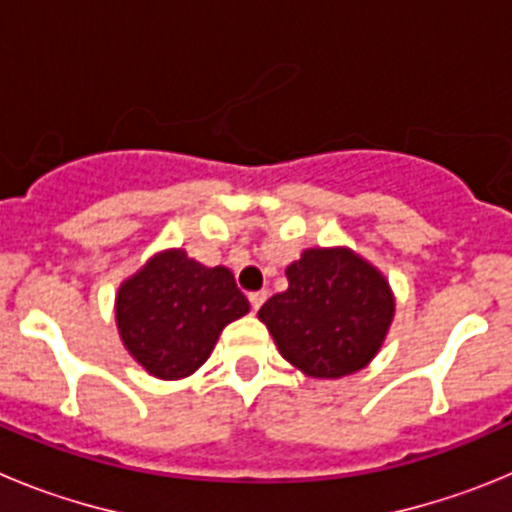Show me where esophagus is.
Instances as JSON below:
<instances>
[{
  "mask_svg": "<svg viewBox=\"0 0 512 512\" xmlns=\"http://www.w3.org/2000/svg\"><path fill=\"white\" fill-rule=\"evenodd\" d=\"M248 302H251L253 310H259V307L266 302V292H264V289H261V292H251V295H248Z\"/></svg>",
  "mask_w": 512,
  "mask_h": 512,
  "instance_id": "obj_1",
  "label": "esophagus"
}]
</instances>
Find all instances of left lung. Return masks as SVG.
I'll return each mask as SVG.
<instances>
[{
	"mask_svg": "<svg viewBox=\"0 0 512 512\" xmlns=\"http://www.w3.org/2000/svg\"><path fill=\"white\" fill-rule=\"evenodd\" d=\"M287 279L259 310L279 354L318 379L364 369L395 312L382 274L348 248H310L287 266Z\"/></svg>",
	"mask_w": 512,
	"mask_h": 512,
	"instance_id": "8db88e82",
	"label": "left lung"
}]
</instances>
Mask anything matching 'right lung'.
<instances>
[{"mask_svg": "<svg viewBox=\"0 0 512 512\" xmlns=\"http://www.w3.org/2000/svg\"><path fill=\"white\" fill-rule=\"evenodd\" d=\"M246 312V295L225 266L207 269L184 251L151 259L117 295L122 343L161 379L187 377L205 364L220 330Z\"/></svg>", "mask_w": 512, "mask_h": 512, "instance_id": "1", "label": "right lung"}]
</instances>
